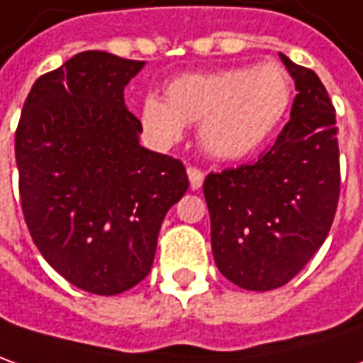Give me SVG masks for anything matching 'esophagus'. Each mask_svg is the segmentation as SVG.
Returning a JSON list of instances; mask_svg holds the SVG:
<instances>
[{
    "mask_svg": "<svg viewBox=\"0 0 363 363\" xmlns=\"http://www.w3.org/2000/svg\"><path fill=\"white\" fill-rule=\"evenodd\" d=\"M186 174H189L192 191H199L202 186V182H204V172H202L201 169H196V167H189V169H186Z\"/></svg>",
    "mask_w": 363,
    "mask_h": 363,
    "instance_id": "1",
    "label": "esophagus"
}]
</instances>
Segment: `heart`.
<instances>
[{"instance_id": "obj_1", "label": "heart", "mask_w": 363, "mask_h": 363, "mask_svg": "<svg viewBox=\"0 0 363 363\" xmlns=\"http://www.w3.org/2000/svg\"><path fill=\"white\" fill-rule=\"evenodd\" d=\"M292 83L278 63L184 73L164 87V99L147 95L140 123L159 145H174L184 125L199 127L202 149L236 161L260 149L284 119Z\"/></svg>"}]
</instances>
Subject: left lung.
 <instances>
[{"label":"left lung","mask_w":363,"mask_h":363,"mask_svg":"<svg viewBox=\"0 0 363 363\" xmlns=\"http://www.w3.org/2000/svg\"><path fill=\"white\" fill-rule=\"evenodd\" d=\"M280 59L298 91L290 121L258 161L211 172L202 184L214 262L256 292L288 284L308 264L340 199L336 109L312 69Z\"/></svg>","instance_id":"1"}]
</instances>
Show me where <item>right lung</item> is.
Masks as SVG:
<instances>
[{"label":"right lung","mask_w":363,"mask_h":363,"mask_svg":"<svg viewBox=\"0 0 363 363\" xmlns=\"http://www.w3.org/2000/svg\"><path fill=\"white\" fill-rule=\"evenodd\" d=\"M145 65L83 51L37 79L16 130L19 196L33 242L65 280L121 294L150 272L184 164L139 145L123 89Z\"/></svg>","instance_id":"add662e5"}]
</instances>
